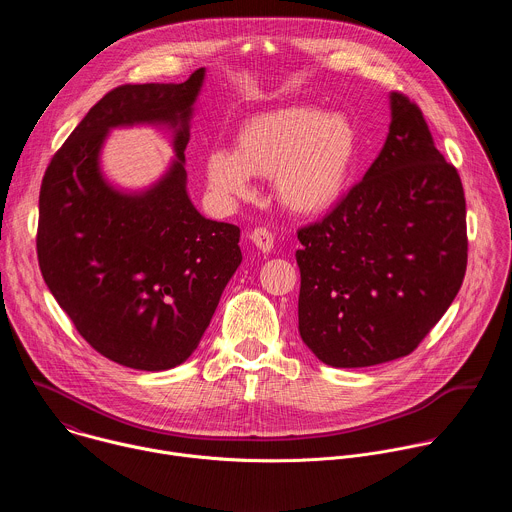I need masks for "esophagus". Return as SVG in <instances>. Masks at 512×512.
Masks as SVG:
<instances>
[{"label": "esophagus", "instance_id": "esophagus-1", "mask_svg": "<svg viewBox=\"0 0 512 512\" xmlns=\"http://www.w3.org/2000/svg\"><path fill=\"white\" fill-rule=\"evenodd\" d=\"M251 241H253V245L259 249V251H263V253H269L271 249H273V235L267 231V229H263V227H257L255 231H251Z\"/></svg>", "mask_w": 512, "mask_h": 512}]
</instances>
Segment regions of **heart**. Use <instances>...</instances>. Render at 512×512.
Returning <instances> with one entry per match:
<instances>
[{"label": "heart", "instance_id": "b5f03b06", "mask_svg": "<svg viewBox=\"0 0 512 512\" xmlns=\"http://www.w3.org/2000/svg\"><path fill=\"white\" fill-rule=\"evenodd\" d=\"M358 154V131L344 113L291 105L245 119L233 148L204 158L208 188L218 198H245L251 178H271L289 212L312 216L342 196Z\"/></svg>", "mask_w": 512, "mask_h": 512}]
</instances>
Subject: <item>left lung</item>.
<instances>
[{"label":"left lung","mask_w":512,"mask_h":512,"mask_svg":"<svg viewBox=\"0 0 512 512\" xmlns=\"http://www.w3.org/2000/svg\"><path fill=\"white\" fill-rule=\"evenodd\" d=\"M389 103L379 158L330 214L298 231L300 336L336 369L413 352L458 296L468 263L458 170L409 97L391 93Z\"/></svg>","instance_id":"left-lung-1"}]
</instances>
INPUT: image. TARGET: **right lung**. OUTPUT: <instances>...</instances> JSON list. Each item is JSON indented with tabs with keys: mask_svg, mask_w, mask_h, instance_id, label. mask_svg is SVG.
Returning a JSON list of instances; mask_svg holds the SVG:
<instances>
[{
	"mask_svg": "<svg viewBox=\"0 0 512 512\" xmlns=\"http://www.w3.org/2000/svg\"><path fill=\"white\" fill-rule=\"evenodd\" d=\"M206 70L184 83L121 85L68 135L40 186L38 263L79 334L137 371H168L198 346L243 261L241 231L204 218L186 190L184 150ZM162 124L177 160L148 191L123 193L100 172L115 126Z\"/></svg>",
	"mask_w": 512,
	"mask_h": 512,
	"instance_id": "1",
	"label": "right lung"
}]
</instances>
